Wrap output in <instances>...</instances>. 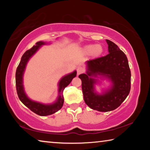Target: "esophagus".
I'll return each mask as SVG.
<instances>
[{"label": "esophagus", "instance_id": "obj_1", "mask_svg": "<svg viewBox=\"0 0 150 150\" xmlns=\"http://www.w3.org/2000/svg\"><path fill=\"white\" fill-rule=\"evenodd\" d=\"M84 69L82 67H77V75H79L81 74V73H83V72H84Z\"/></svg>", "mask_w": 150, "mask_h": 150}]
</instances>
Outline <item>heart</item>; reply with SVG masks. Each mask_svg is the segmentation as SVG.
Instances as JSON below:
<instances>
[{
    "mask_svg": "<svg viewBox=\"0 0 150 150\" xmlns=\"http://www.w3.org/2000/svg\"><path fill=\"white\" fill-rule=\"evenodd\" d=\"M104 48L100 44L87 45L82 49V53L84 55H91L94 57H98L103 54Z\"/></svg>",
    "mask_w": 150,
    "mask_h": 150,
    "instance_id": "1",
    "label": "heart"
}]
</instances>
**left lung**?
<instances>
[{
  "label": "left lung",
  "mask_w": 150,
  "mask_h": 150,
  "mask_svg": "<svg viewBox=\"0 0 150 150\" xmlns=\"http://www.w3.org/2000/svg\"><path fill=\"white\" fill-rule=\"evenodd\" d=\"M108 53L106 56L87 61V71L79 75L82 81L83 98L93 110L108 112L115 110L126 99L130 91L131 72L126 55L117 45L106 40ZM106 79L111 85L102 93H98L95 85L98 79Z\"/></svg>",
  "instance_id": "8db88e82"
}]
</instances>
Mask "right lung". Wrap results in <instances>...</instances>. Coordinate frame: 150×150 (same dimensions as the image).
Segmentation results:
<instances>
[{
    "label": "right lung",
    "mask_w": 150,
    "mask_h": 150,
    "mask_svg": "<svg viewBox=\"0 0 150 150\" xmlns=\"http://www.w3.org/2000/svg\"><path fill=\"white\" fill-rule=\"evenodd\" d=\"M49 44L50 43L42 41L38 42L31 49L27 50L22 56L21 60H20L16 71V87L19 99L32 112L42 116L53 115L62 108L63 102H64L63 95V90L71 82L73 79L77 75V71H74L72 73L63 76L61 79L58 83V96L57 100L52 104H43L32 100L29 97H28L27 95L25 93L23 85V76L26 65L30 58L38 52V50L42 45Z\"/></svg>",
    "instance_id": "add662e5"
}]
</instances>
